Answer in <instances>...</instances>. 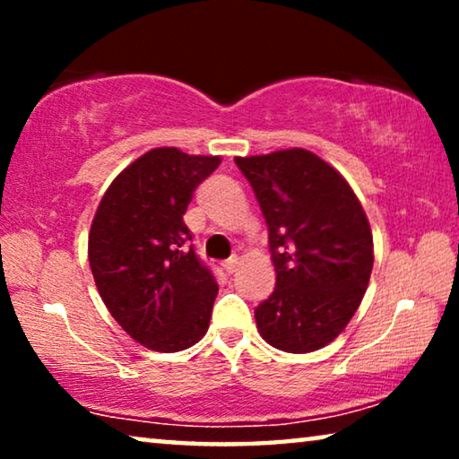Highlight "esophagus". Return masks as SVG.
<instances>
[{
  "mask_svg": "<svg viewBox=\"0 0 459 459\" xmlns=\"http://www.w3.org/2000/svg\"><path fill=\"white\" fill-rule=\"evenodd\" d=\"M238 265H240V261H238V256H231V259H228L223 263V269H225V273H236L238 272Z\"/></svg>",
  "mask_w": 459,
  "mask_h": 459,
  "instance_id": "obj_1",
  "label": "esophagus"
}]
</instances>
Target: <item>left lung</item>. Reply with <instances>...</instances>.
I'll return each instance as SVG.
<instances>
[{
    "instance_id": "8db88e82",
    "label": "left lung",
    "mask_w": 459,
    "mask_h": 459,
    "mask_svg": "<svg viewBox=\"0 0 459 459\" xmlns=\"http://www.w3.org/2000/svg\"><path fill=\"white\" fill-rule=\"evenodd\" d=\"M269 230L272 297L255 309L263 341L311 353L355 316L374 265L368 217L347 179L303 148L238 156Z\"/></svg>"
}]
</instances>
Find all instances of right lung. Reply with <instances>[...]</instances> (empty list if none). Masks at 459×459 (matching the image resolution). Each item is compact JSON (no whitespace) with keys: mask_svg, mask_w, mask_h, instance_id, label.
<instances>
[{"mask_svg":"<svg viewBox=\"0 0 459 459\" xmlns=\"http://www.w3.org/2000/svg\"><path fill=\"white\" fill-rule=\"evenodd\" d=\"M219 156L154 148L123 169L100 200L90 267L118 325L143 347L175 353L206 334L217 281L187 242V204Z\"/></svg>","mask_w":459,"mask_h":459,"instance_id":"obj_1","label":"right lung"}]
</instances>
